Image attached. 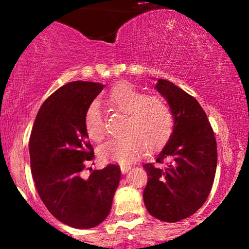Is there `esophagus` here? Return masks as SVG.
Masks as SVG:
<instances>
[{
  "instance_id": "1",
  "label": "esophagus",
  "mask_w": 249,
  "mask_h": 249,
  "mask_svg": "<svg viewBox=\"0 0 249 249\" xmlns=\"http://www.w3.org/2000/svg\"><path fill=\"white\" fill-rule=\"evenodd\" d=\"M131 166L130 165H121V170H122V173H126L128 170H130Z\"/></svg>"
}]
</instances>
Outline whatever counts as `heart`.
Listing matches in <instances>:
<instances>
[{
    "mask_svg": "<svg viewBox=\"0 0 249 249\" xmlns=\"http://www.w3.org/2000/svg\"><path fill=\"white\" fill-rule=\"evenodd\" d=\"M107 107L125 113L121 137L102 145L98 154L103 160L119 164L136 160L142 151L152 152L171 137L174 126L172 108L164 97L144 95L130 83H118L107 95ZM84 127L92 141L105 136V122L98 105L92 103L84 115Z\"/></svg>",
    "mask_w": 249,
    "mask_h": 249,
    "instance_id": "b5f03b06",
    "label": "heart"
}]
</instances>
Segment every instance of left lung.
Segmentation results:
<instances>
[{"mask_svg": "<svg viewBox=\"0 0 249 249\" xmlns=\"http://www.w3.org/2000/svg\"><path fill=\"white\" fill-rule=\"evenodd\" d=\"M156 89L172 108L174 128L156 160L142 165L148 177L142 198L151 215L177 222L196 213L210 196L218 161L216 141L193 96L166 79H158Z\"/></svg>", "mask_w": 249, "mask_h": 249, "instance_id": "1", "label": "left lung"}]
</instances>
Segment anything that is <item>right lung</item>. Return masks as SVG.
Returning <instances> with one entry per match:
<instances>
[{"instance_id":"1","label":"right lung","mask_w":249,"mask_h":249,"mask_svg":"<svg viewBox=\"0 0 249 249\" xmlns=\"http://www.w3.org/2000/svg\"><path fill=\"white\" fill-rule=\"evenodd\" d=\"M103 89L83 81L63 85L42 104L30 136L31 173L43 204L63 224L81 230L104 221L121 180L117 164L89 167L95 154L84 115ZM85 169L90 170L88 178Z\"/></svg>"}]
</instances>
